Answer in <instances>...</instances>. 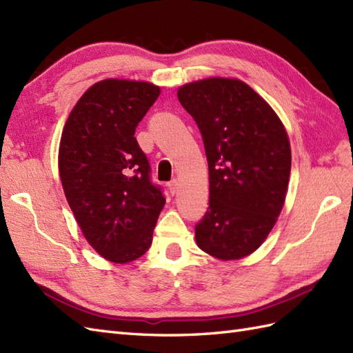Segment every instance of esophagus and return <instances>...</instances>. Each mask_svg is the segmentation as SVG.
<instances>
[{"label":"esophagus","mask_w":353,"mask_h":353,"mask_svg":"<svg viewBox=\"0 0 353 353\" xmlns=\"http://www.w3.org/2000/svg\"><path fill=\"white\" fill-rule=\"evenodd\" d=\"M168 186H170V192L171 194H177V191H179V180H171V182L168 183Z\"/></svg>","instance_id":"1"}]
</instances>
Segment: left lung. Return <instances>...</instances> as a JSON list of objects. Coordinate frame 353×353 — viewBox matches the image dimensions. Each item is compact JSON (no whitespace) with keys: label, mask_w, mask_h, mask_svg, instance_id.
<instances>
[{"label":"left lung","mask_w":353,"mask_h":353,"mask_svg":"<svg viewBox=\"0 0 353 353\" xmlns=\"http://www.w3.org/2000/svg\"><path fill=\"white\" fill-rule=\"evenodd\" d=\"M199 126L209 163V209L195 225L199 248L218 260L250 256L266 241L288 194V130L263 97L236 78L177 90Z\"/></svg>","instance_id":"1"}]
</instances>
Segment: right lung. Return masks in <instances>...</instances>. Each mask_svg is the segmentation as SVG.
<instances>
[{"label": "right lung", "instance_id": "1", "mask_svg": "<svg viewBox=\"0 0 353 353\" xmlns=\"http://www.w3.org/2000/svg\"><path fill=\"white\" fill-rule=\"evenodd\" d=\"M159 94L147 81L102 79L64 123L59 171L65 200L87 242L111 263H130L150 248L165 204L134 137Z\"/></svg>", "mask_w": 353, "mask_h": 353}]
</instances>
